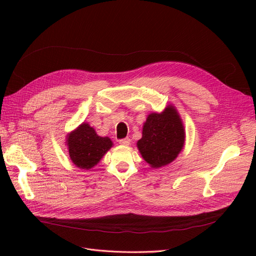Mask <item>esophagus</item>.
Wrapping results in <instances>:
<instances>
[{
  "instance_id": "obj_1",
  "label": "esophagus",
  "mask_w": 256,
  "mask_h": 256,
  "mask_svg": "<svg viewBox=\"0 0 256 256\" xmlns=\"http://www.w3.org/2000/svg\"><path fill=\"white\" fill-rule=\"evenodd\" d=\"M120 144H122V146H128L130 144V138H125L120 140Z\"/></svg>"
}]
</instances>
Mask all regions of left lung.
Instances as JSON below:
<instances>
[{
    "label": "left lung",
    "mask_w": 256,
    "mask_h": 256,
    "mask_svg": "<svg viewBox=\"0 0 256 256\" xmlns=\"http://www.w3.org/2000/svg\"><path fill=\"white\" fill-rule=\"evenodd\" d=\"M184 144V128L175 106L164 112L150 113L144 122L142 138L136 145L143 159L152 168H162L173 162Z\"/></svg>",
    "instance_id": "8db88e82"
}]
</instances>
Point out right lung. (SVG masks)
I'll list each match as a JSON object with an SVG mask.
<instances>
[{
	"label": "right lung",
	"instance_id": "add662e5",
	"mask_svg": "<svg viewBox=\"0 0 256 256\" xmlns=\"http://www.w3.org/2000/svg\"><path fill=\"white\" fill-rule=\"evenodd\" d=\"M66 143L72 164L83 170L94 168L113 145L110 138L99 136L88 122L72 131Z\"/></svg>",
	"mask_w": 256,
	"mask_h": 256
}]
</instances>
